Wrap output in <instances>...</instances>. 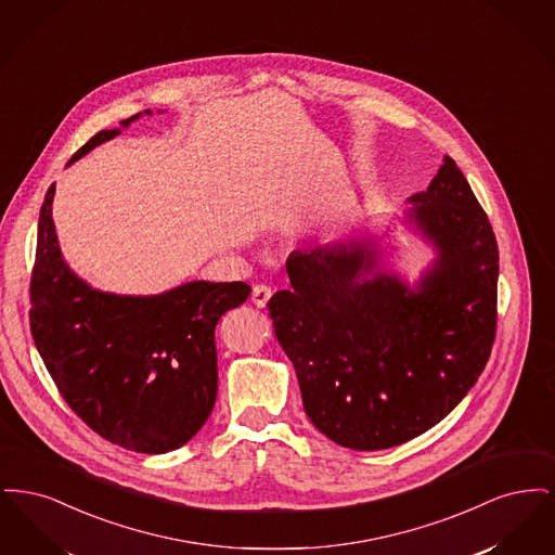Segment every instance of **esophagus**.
Wrapping results in <instances>:
<instances>
[{
  "label": "esophagus",
  "instance_id": "1",
  "mask_svg": "<svg viewBox=\"0 0 555 555\" xmlns=\"http://www.w3.org/2000/svg\"><path fill=\"white\" fill-rule=\"evenodd\" d=\"M270 295H272V289H270V287H266V285H256V287L251 289V301H254L258 308H266V304H268Z\"/></svg>",
  "mask_w": 555,
  "mask_h": 555
}]
</instances>
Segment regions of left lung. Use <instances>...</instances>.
<instances>
[{
	"mask_svg": "<svg viewBox=\"0 0 555 555\" xmlns=\"http://www.w3.org/2000/svg\"><path fill=\"white\" fill-rule=\"evenodd\" d=\"M410 202L439 251L418 289L380 270L374 245H317L291 254V289L268 301L308 418L344 448H396L441 423L495 341L500 249L466 177L446 156Z\"/></svg>",
	"mask_w": 555,
	"mask_h": 555,
	"instance_id": "1",
	"label": "left lung"
}]
</instances>
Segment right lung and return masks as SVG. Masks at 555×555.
Wrapping results in <instances>:
<instances>
[{
    "mask_svg": "<svg viewBox=\"0 0 555 555\" xmlns=\"http://www.w3.org/2000/svg\"><path fill=\"white\" fill-rule=\"evenodd\" d=\"M118 132L93 134L70 162ZM53 193L55 183L39 211L28 322L60 396L114 446L139 453L185 446L216 401V324L251 287L193 281L152 297L91 289L62 260Z\"/></svg>",
    "mask_w": 555,
    "mask_h": 555,
    "instance_id": "right-lung-1",
    "label": "right lung"
}]
</instances>
